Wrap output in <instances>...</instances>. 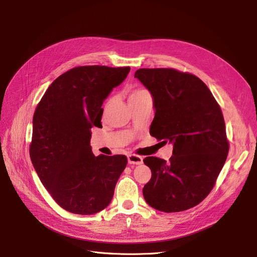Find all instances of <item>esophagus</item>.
I'll return each instance as SVG.
<instances>
[{
  "mask_svg": "<svg viewBox=\"0 0 257 257\" xmlns=\"http://www.w3.org/2000/svg\"><path fill=\"white\" fill-rule=\"evenodd\" d=\"M128 163H129V165H142L143 157L136 155V154H130V155H128Z\"/></svg>",
  "mask_w": 257,
  "mask_h": 257,
  "instance_id": "esophagus-1",
  "label": "esophagus"
}]
</instances>
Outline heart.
I'll return each instance as SVG.
<instances>
[{
	"label": "heart",
	"mask_w": 257,
	"mask_h": 257,
	"mask_svg": "<svg viewBox=\"0 0 257 257\" xmlns=\"http://www.w3.org/2000/svg\"><path fill=\"white\" fill-rule=\"evenodd\" d=\"M145 93H147V91H146V90H144V89H137V90L132 91V93L130 94L129 99H131V98H136V97H139V96H142V94H145Z\"/></svg>",
	"instance_id": "obj_1"
}]
</instances>
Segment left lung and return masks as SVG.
Masks as SVG:
<instances>
[{"instance_id":"1","label":"left lung","mask_w":257,"mask_h":257,"mask_svg":"<svg viewBox=\"0 0 257 257\" xmlns=\"http://www.w3.org/2000/svg\"><path fill=\"white\" fill-rule=\"evenodd\" d=\"M153 98L152 137L173 145L170 161L146 157L152 177L146 202L164 212L190 209L212 190L229 146L221 108L198 77L173 69H140L134 74Z\"/></svg>"}]
</instances>
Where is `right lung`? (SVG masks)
Wrapping results in <instances>:
<instances>
[{
    "label": "right lung",
    "mask_w": 257,
    "mask_h": 257,
    "mask_svg": "<svg viewBox=\"0 0 257 257\" xmlns=\"http://www.w3.org/2000/svg\"><path fill=\"white\" fill-rule=\"evenodd\" d=\"M130 67L78 66L55 79L33 115L32 165L63 209L77 214L103 210L127 166L125 155L94 156L91 127H100L102 104Z\"/></svg>",
    "instance_id": "obj_1"
}]
</instances>
